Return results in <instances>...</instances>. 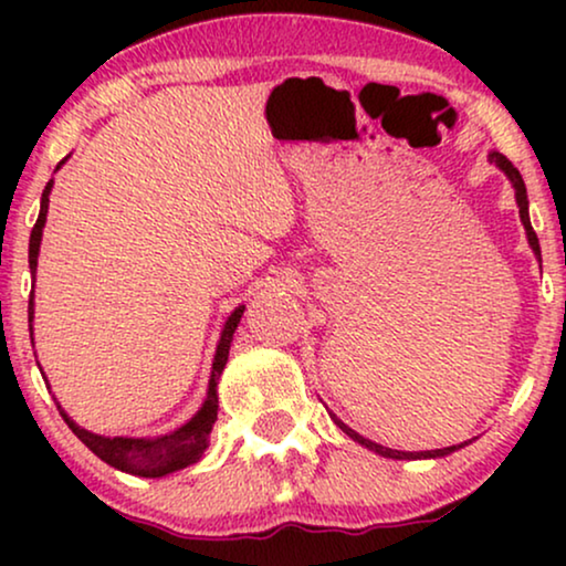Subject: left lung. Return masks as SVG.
I'll use <instances>...</instances> for the list:
<instances>
[{"label": "left lung", "mask_w": 566, "mask_h": 566, "mask_svg": "<svg viewBox=\"0 0 566 566\" xmlns=\"http://www.w3.org/2000/svg\"><path fill=\"white\" fill-rule=\"evenodd\" d=\"M490 161H492V165H497V167L502 169V172H505V175L510 177V182H513V188H515V200H517V208H521V221H523V227H525V234H528V244H531L533 254H536V258L541 260V247H538V237H536V231H533V227H531V216H528V192H525V182H523L521 172H517L513 161H510V159L505 157V154H500V151H492V154H490ZM329 415H332V412H329ZM332 420H335V424H337L339 430L345 432V436H350L353 440H358L360 446L370 448V451H376L378 455H386V459H397V461H415V459H440V455H448V453L459 451V448L467 446V443H461V446L436 448V451H420V453H409V451H391V448H384V446L374 443V440H368V438L358 436V432L347 428V424H345L343 420H337L335 415H332Z\"/></svg>", "instance_id": "left-lung-1"}]
</instances>
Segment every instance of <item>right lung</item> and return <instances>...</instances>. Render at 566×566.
<instances>
[{
	"mask_svg": "<svg viewBox=\"0 0 566 566\" xmlns=\"http://www.w3.org/2000/svg\"><path fill=\"white\" fill-rule=\"evenodd\" d=\"M64 161L66 159H61L59 167L64 165ZM51 188H53V180L45 185V190L41 196V213H38L35 227H33V231H30L28 262H30V273H33V277H35V268H38V250H41L45 213H49ZM242 314H244V306L234 308L227 319V324H223L221 339H219V345H216L211 381H208L203 407H200L198 412L192 415L188 422L180 424L177 430L167 432V436H159V438H105V436H95V432L80 428V424H76L59 405L61 417H64V422L72 428L74 436L80 438L82 443L97 455V459L111 463L113 469L126 471V474L157 479V476H167V474H172V471H180L185 467H190V463L200 461V455H203V451L208 448V436H211V430H213L216 412H219V391H216V386H219L221 370L229 360L231 337H234V329H237L239 319H242ZM28 322H30V335H33V291H30Z\"/></svg>",
	"mask_w": 566,
	"mask_h": 566,
	"instance_id": "add662e5",
	"label": "right lung"
}]
</instances>
